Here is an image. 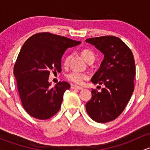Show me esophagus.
Here are the masks:
<instances>
[{"mask_svg": "<svg viewBox=\"0 0 150 150\" xmlns=\"http://www.w3.org/2000/svg\"><path fill=\"white\" fill-rule=\"evenodd\" d=\"M71 88H72V89H77V90H82L83 88L74 85V86H71Z\"/></svg>", "mask_w": 150, "mask_h": 150, "instance_id": "1", "label": "esophagus"}]
</instances>
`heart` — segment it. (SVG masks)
<instances>
[{
	"label": "heart",
	"instance_id": "obj_1",
	"mask_svg": "<svg viewBox=\"0 0 150 150\" xmlns=\"http://www.w3.org/2000/svg\"><path fill=\"white\" fill-rule=\"evenodd\" d=\"M81 56L88 63H90L91 62H93L95 59V56L93 53L91 51L88 49H84L81 51ZM71 56H67L66 58L64 59V64L65 66H67L69 64V60H70ZM67 78L69 81L75 84L81 85L83 83V82L86 80L88 79V75L84 72H72L67 75Z\"/></svg>",
	"mask_w": 150,
	"mask_h": 150
}]
</instances>
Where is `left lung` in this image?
<instances>
[{
  "label": "left lung",
  "mask_w": 150,
  "mask_h": 150,
  "mask_svg": "<svg viewBox=\"0 0 150 150\" xmlns=\"http://www.w3.org/2000/svg\"><path fill=\"white\" fill-rule=\"evenodd\" d=\"M86 41L103 53L104 58L91 82L105 86L101 92L92 89L91 99L86 104V111L94 121H112L122 112L134 92V55L128 46L115 36L91 38Z\"/></svg>",
  "instance_id": "left-lung-1"
}]
</instances>
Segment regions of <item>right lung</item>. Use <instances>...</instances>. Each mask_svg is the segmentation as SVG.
<instances>
[{
    "label": "right lung",
    "mask_w": 150,
    "mask_h": 150,
    "mask_svg": "<svg viewBox=\"0 0 150 150\" xmlns=\"http://www.w3.org/2000/svg\"><path fill=\"white\" fill-rule=\"evenodd\" d=\"M81 41L45 32L29 38L16 59L13 74L22 106L32 117L46 120L57 114L69 83L59 82L51 88V71L61 72L62 57L68 48Z\"/></svg>",
    "instance_id": "add662e5"
}]
</instances>
